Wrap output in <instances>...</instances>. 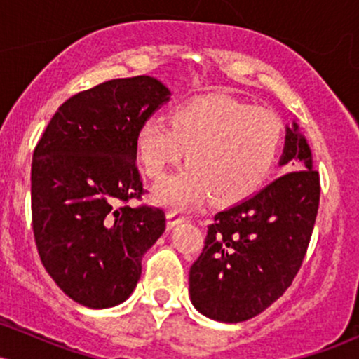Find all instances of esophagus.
Masks as SVG:
<instances>
[{
  "label": "esophagus",
  "instance_id": "esophagus-1",
  "mask_svg": "<svg viewBox=\"0 0 359 359\" xmlns=\"http://www.w3.org/2000/svg\"><path fill=\"white\" fill-rule=\"evenodd\" d=\"M185 217L182 214L175 212V211H170L167 212V229H174L177 224H180V222H184Z\"/></svg>",
  "mask_w": 359,
  "mask_h": 359
}]
</instances>
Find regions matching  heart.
<instances>
[{"instance_id": "b5f03b06", "label": "heart", "mask_w": 359, "mask_h": 359, "mask_svg": "<svg viewBox=\"0 0 359 359\" xmlns=\"http://www.w3.org/2000/svg\"><path fill=\"white\" fill-rule=\"evenodd\" d=\"M282 147V123L269 109L253 108L226 96H203L177 106L172 125L148 116L137 131L140 162L158 179L151 197L165 208H197L212 194L222 204L238 203L266 180Z\"/></svg>"}]
</instances>
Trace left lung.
I'll list each match as a JSON object with an SVG mask.
<instances>
[{
  "mask_svg": "<svg viewBox=\"0 0 359 359\" xmlns=\"http://www.w3.org/2000/svg\"><path fill=\"white\" fill-rule=\"evenodd\" d=\"M283 174L214 216L189 271L192 306L219 323L258 316L290 287L306 257L320 184L297 123L285 126Z\"/></svg>",
  "mask_w": 359,
  "mask_h": 359,
  "instance_id": "obj_1",
  "label": "left lung"
}]
</instances>
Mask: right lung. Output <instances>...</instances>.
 Segmentation results:
<instances>
[{"mask_svg": "<svg viewBox=\"0 0 359 359\" xmlns=\"http://www.w3.org/2000/svg\"><path fill=\"white\" fill-rule=\"evenodd\" d=\"M170 100L155 77L113 79L57 109L32 162V219L45 270L74 302H125L142 258L165 231L162 209L123 204L143 194L137 131Z\"/></svg>", "mask_w": 359, "mask_h": 359, "instance_id": "1", "label": "right lung"}]
</instances>
